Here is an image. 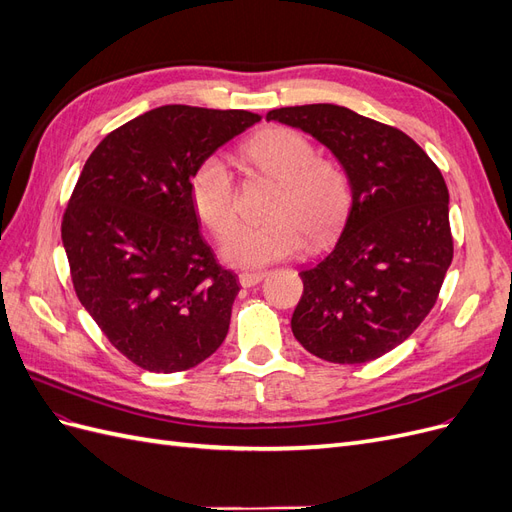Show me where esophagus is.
I'll use <instances>...</instances> for the list:
<instances>
[{"label":"esophagus","instance_id":"34e87169","mask_svg":"<svg viewBox=\"0 0 512 512\" xmlns=\"http://www.w3.org/2000/svg\"><path fill=\"white\" fill-rule=\"evenodd\" d=\"M265 275H267V273H262V271H245V273H239V284H241L243 288H252V286H256V284H260L262 280H265Z\"/></svg>","mask_w":512,"mask_h":512}]
</instances>
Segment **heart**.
Segmentation results:
<instances>
[{
    "label": "heart",
    "instance_id": "1",
    "mask_svg": "<svg viewBox=\"0 0 512 512\" xmlns=\"http://www.w3.org/2000/svg\"><path fill=\"white\" fill-rule=\"evenodd\" d=\"M243 156L260 173L277 181L267 215L256 226H235L239 192L235 175L220 156L200 162L190 179L194 211L220 243V256L230 267L258 269L327 241L350 207V179L333 160L316 158L314 145L290 128L262 130L243 145Z\"/></svg>",
    "mask_w": 512,
    "mask_h": 512
}]
</instances>
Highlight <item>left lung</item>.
Listing matches in <instances>:
<instances>
[{
	"instance_id": "obj_1",
	"label": "left lung",
	"mask_w": 512,
	"mask_h": 512,
	"mask_svg": "<svg viewBox=\"0 0 512 512\" xmlns=\"http://www.w3.org/2000/svg\"><path fill=\"white\" fill-rule=\"evenodd\" d=\"M267 121L316 138L352 190L333 250L299 271L292 333L318 359L374 361L425 320L451 267L444 177L408 134L346 106L275 108Z\"/></svg>"
}]
</instances>
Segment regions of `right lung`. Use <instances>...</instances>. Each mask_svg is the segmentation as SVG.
Segmentation results:
<instances>
[{
	"label": "right lung",
	"mask_w": 512,
	"mask_h": 512,
	"mask_svg": "<svg viewBox=\"0 0 512 512\" xmlns=\"http://www.w3.org/2000/svg\"><path fill=\"white\" fill-rule=\"evenodd\" d=\"M260 121L247 111L166 104L108 134L61 222L76 297L132 363L156 374L218 350L239 294L200 235L196 166Z\"/></svg>",
	"instance_id": "obj_1"
}]
</instances>
